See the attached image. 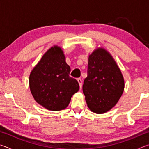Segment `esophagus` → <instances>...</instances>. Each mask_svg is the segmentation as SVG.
Returning <instances> with one entry per match:
<instances>
[{
    "mask_svg": "<svg viewBox=\"0 0 149 149\" xmlns=\"http://www.w3.org/2000/svg\"><path fill=\"white\" fill-rule=\"evenodd\" d=\"M77 81L78 84H79V87L81 88V86H82V80H81V79H80V78H78V79H77Z\"/></svg>",
    "mask_w": 149,
    "mask_h": 149,
    "instance_id": "obj_1",
    "label": "esophagus"
}]
</instances>
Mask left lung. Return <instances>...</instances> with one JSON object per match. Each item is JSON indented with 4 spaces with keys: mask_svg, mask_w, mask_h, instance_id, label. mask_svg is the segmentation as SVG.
<instances>
[{
    "mask_svg": "<svg viewBox=\"0 0 149 149\" xmlns=\"http://www.w3.org/2000/svg\"><path fill=\"white\" fill-rule=\"evenodd\" d=\"M124 79L114 58L102 47L97 48L88 58L87 77L83 91L88 108L104 114L117 104L124 90Z\"/></svg>",
    "mask_w": 149,
    "mask_h": 149,
    "instance_id": "obj_1",
    "label": "left lung"
}]
</instances>
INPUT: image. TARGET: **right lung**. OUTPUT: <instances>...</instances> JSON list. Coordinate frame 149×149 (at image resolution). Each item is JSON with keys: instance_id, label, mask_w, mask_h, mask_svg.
Returning <instances> with one entry per match:
<instances>
[{"instance_id": "add662e5", "label": "right lung", "mask_w": 149, "mask_h": 149, "mask_svg": "<svg viewBox=\"0 0 149 149\" xmlns=\"http://www.w3.org/2000/svg\"><path fill=\"white\" fill-rule=\"evenodd\" d=\"M70 70L62 48L50 47L29 75V89L35 101L50 111L66 108L79 89L77 80L70 76Z\"/></svg>"}]
</instances>
